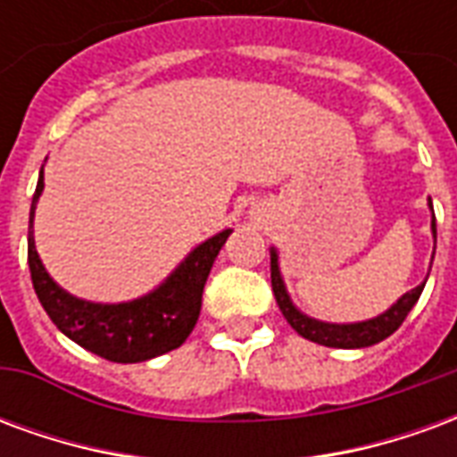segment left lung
<instances>
[{
	"mask_svg": "<svg viewBox=\"0 0 457 457\" xmlns=\"http://www.w3.org/2000/svg\"><path fill=\"white\" fill-rule=\"evenodd\" d=\"M433 208V205H431ZM433 237H436V215H433ZM421 287L411 288L409 294H403L396 303H394L386 313L372 318V320H364V323H353V326H333V323H320V320H313V318L303 316L301 311L294 308L291 298H288L287 288H284V281H281V271H278V257L277 252L271 249V288H274V296H277V303L281 308V313L288 320V326L296 330L298 336L306 337L311 343L326 345V347H343V350H353V347H370L374 343H382L384 337H389L402 326L409 311L416 306V301L421 296Z\"/></svg>",
	"mask_w": 457,
	"mask_h": 457,
	"instance_id": "obj_1",
	"label": "left lung"
}]
</instances>
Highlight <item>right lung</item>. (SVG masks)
<instances>
[{"instance_id":"1","label":"right lung","mask_w":457,"mask_h":457,"mask_svg":"<svg viewBox=\"0 0 457 457\" xmlns=\"http://www.w3.org/2000/svg\"><path fill=\"white\" fill-rule=\"evenodd\" d=\"M41 190H44V170L38 176L31 215H29V269H31L36 296L58 330H63L65 336L85 350L121 364L144 362L186 343L190 330L198 323L203 288L208 281L212 262L232 229H225L193 249L190 257L166 278V284L151 291L149 296L117 306L87 303L80 298L68 296L63 288L55 287V281L46 274L38 259L31 225H34L36 200Z\"/></svg>"}]
</instances>
